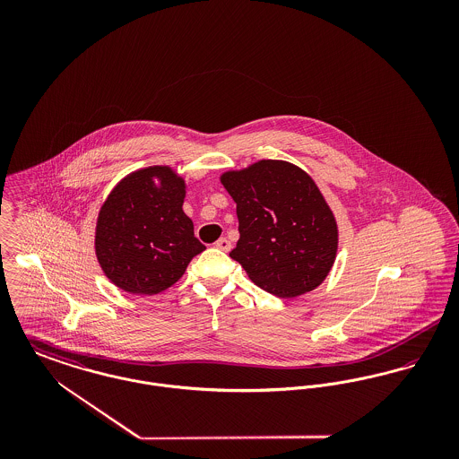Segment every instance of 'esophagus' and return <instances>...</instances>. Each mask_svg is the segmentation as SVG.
Segmentation results:
<instances>
[{
	"label": "esophagus",
	"mask_w": 459,
	"mask_h": 459,
	"mask_svg": "<svg viewBox=\"0 0 459 459\" xmlns=\"http://www.w3.org/2000/svg\"><path fill=\"white\" fill-rule=\"evenodd\" d=\"M215 246H217V249H220V251H225V253L232 249V242L227 239V238H221V239L217 240V242H215Z\"/></svg>",
	"instance_id": "esophagus-1"
}]
</instances>
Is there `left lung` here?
Returning <instances> with one entry per match:
<instances>
[{
    "label": "left lung",
    "mask_w": 459,
    "mask_h": 459,
    "mask_svg": "<svg viewBox=\"0 0 459 459\" xmlns=\"http://www.w3.org/2000/svg\"><path fill=\"white\" fill-rule=\"evenodd\" d=\"M238 204L230 258L270 294L298 298L327 279L339 246L337 221L315 180L284 160H260L220 175Z\"/></svg>",
    "instance_id": "obj_1"
}]
</instances>
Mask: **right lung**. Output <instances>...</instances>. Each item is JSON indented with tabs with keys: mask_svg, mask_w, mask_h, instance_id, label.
<instances>
[{
	"mask_svg": "<svg viewBox=\"0 0 459 459\" xmlns=\"http://www.w3.org/2000/svg\"><path fill=\"white\" fill-rule=\"evenodd\" d=\"M186 180L154 165L126 175L103 203L94 234L96 258L113 284L153 296L184 275L206 247L184 210Z\"/></svg>",
	"mask_w": 459,
	"mask_h": 459,
	"instance_id": "add662e5",
	"label": "right lung"
}]
</instances>
